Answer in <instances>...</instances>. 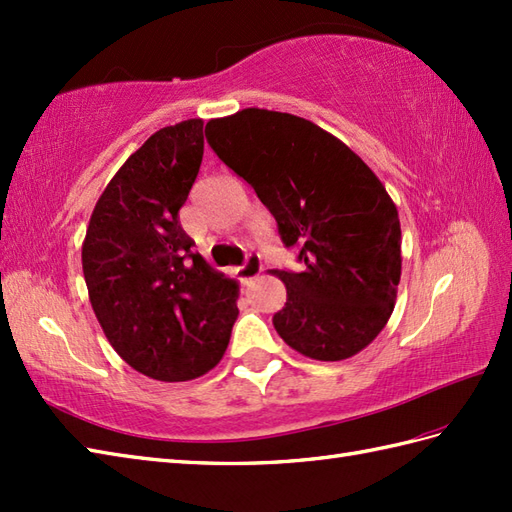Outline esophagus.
<instances>
[{
	"mask_svg": "<svg viewBox=\"0 0 512 512\" xmlns=\"http://www.w3.org/2000/svg\"><path fill=\"white\" fill-rule=\"evenodd\" d=\"M259 273H262V259L257 255H248L246 262L237 268V277L242 284H250Z\"/></svg>",
	"mask_w": 512,
	"mask_h": 512,
	"instance_id": "1",
	"label": "esophagus"
}]
</instances>
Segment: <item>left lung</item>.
Here are the masks:
<instances>
[{
    "mask_svg": "<svg viewBox=\"0 0 512 512\" xmlns=\"http://www.w3.org/2000/svg\"><path fill=\"white\" fill-rule=\"evenodd\" d=\"M226 167L275 215L301 273L277 270L286 306L275 330L314 361H343L372 343L394 312L400 220L383 182L339 138L301 116L246 107L206 123Z\"/></svg>",
    "mask_w": 512,
    "mask_h": 512,
    "instance_id": "1",
    "label": "left lung"
}]
</instances>
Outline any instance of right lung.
<instances>
[{"label":"right lung","mask_w":512,"mask_h":512,"mask_svg":"<svg viewBox=\"0 0 512 512\" xmlns=\"http://www.w3.org/2000/svg\"><path fill=\"white\" fill-rule=\"evenodd\" d=\"M204 121L151 134L96 202L81 262L107 341L136 372L182 383L209 372L231 339L239 286L182 231L178 211L202 165Z\"/></svg>","instance_id":"1"}]
</instances>
